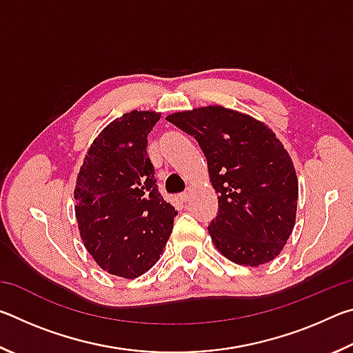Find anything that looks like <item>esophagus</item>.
Returning a JSON list of instances; mask_svg holds the SVG:
<instances>
[{"label": "esophagus", "mask_w": 353, "mask_h": 353, "mask_svg": "<svg viewBox=\"0 0 353 353\" xmlns=\"http://www.w3.org/2000/svg\"><path fill=\"white\" fill-rule=\"evenodd\" d=\"M191 198V188H187V191H183V193L179 196V199H181L182 202H188Z\"/></svg>", "instance_id": "obj_1"}]
</instances>
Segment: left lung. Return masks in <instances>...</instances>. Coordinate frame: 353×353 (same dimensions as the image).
Returning <instances> with one entry per match:
<instances>
[{
	"label": "left lung",
	"mask_w": 353,
	"mask_h": 353,
	"mask_svg": "<svg viewBox=\"0 0 353 353\" xmlns=\"http://www.w3.org/2000/svg\"><path fill=\"white\" fill-rule=\"evenodd\" d=\"M194 137L218 193V216L208 225L225 259L260 266L282 252L296 223L299 183L294 165L265 123L223 105L166 117Z\"/></svg>",
	"instance_id": "8db88e82"
}]
</instances>
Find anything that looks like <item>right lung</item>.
Listing matches in <instances>:
<instances>
[{"label":"right lung","mask_w":353,"mask_h":353,"mask_svg":"<svg viewBox=\"0 0 353 353\" xmlns=\"http://www.w3.org/2000/svg\"><path fill=\"white\" fill-rule=\"evenodd\" d=\"M160 113L132 110L93 140L77 172L74 212L82 243L101 270L135 279L157 263L177 212L159 193L148 135Z\"/></svg>","instance_id":"obj_1"}]
</instances>
